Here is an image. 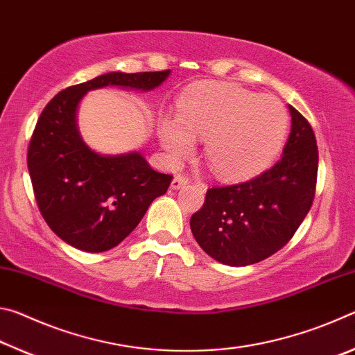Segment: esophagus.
<instances>
[{"label":"esophagus","mask_w":355,"mask_h":355,"mask_svg":"<svg viewBox=\"0 0 355 355\" xmlns=\"http://www.w3.org/2000/svg\"><path fill=\"white\" fill-rule=\"evenodd\" d=\"M188 183L189 182H188V178H186V177L175 175V177H173V180H172V183H171V188L172 189H180V188H183V186H186Z\"/></svg>","instance_id":"1"}]
</instances>
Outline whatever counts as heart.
Returning a JSON list of instances; mask_svg holds the SVG:
<instances>
[{"label":"heart","instance_id":"1","mask_svg":"<svg viewBox=\"0 0 355 355\" xmlns=\"http://www.w3.org/2000/svg\"><path fill=\"white\" fill-rule=\"evenodd\" d=\"M288 116L271 95H257L230 83H209L192 89L178 105V117L159 125L161 146L172 161L203 155L219 178L244 180L272 163L284 146Z\"/></svg>","mask_w":355,"mask_h":355}]
</instances>
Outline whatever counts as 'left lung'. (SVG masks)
<instances>
[{"label":"left lung","mask_w":355,"mask_h":355,"mask_svg":"<svg viewBox=\"0 0 355 355\" xmlns=\"http://www.w3.org/2000/svg\"><path fill=\"white\" fill-rule=\"evenodd\" d=\"M291 133L282 158L249 182L211 188L192 214L196 241L216 261L248 266L290 241L313 203L318 147L310 123L288 105Z\"/></svg>","instance_id":"left-lung-1"}]
</instances>
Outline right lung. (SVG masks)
Segmentation results:
<instances>
[{"instance_id": "add662e5", "label": "right lung", "mask_w": 355, "mask_h": 355, "mask_svg": "<svg viewBox=\"0 0 355 355\" xmlns=\"http://www.w3.org/2000/svg\"><path fill=\"white\" fill-rule=\"evenodd\" d=\"M171 70L110 71L59 92L42 111L28 148V171L37 207L56 235L75 249L105 252L127 238L172 175L153 171L139 152L101 155L78 130V106L106 86L148 92Z\"/></svg>"}]
</instances>
